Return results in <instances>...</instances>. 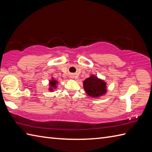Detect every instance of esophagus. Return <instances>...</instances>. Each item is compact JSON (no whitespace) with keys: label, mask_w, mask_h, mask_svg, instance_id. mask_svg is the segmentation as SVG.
<instances>
[{"label":"esophagus","mask_w":152,"mask_h":152,"mask_svg":"<svg viewBox=\"0 0 152 152\" xmlns=\"http://www.w3.org/2000/svg\"><path fill=\"white\" fill-rule=\"evenodd\" d=\"M70 78H74V77H75V76H74V75H73V74H71V75H70Z\"/></svg>","instance_id":"obj_1"}]
</instances>
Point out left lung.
Listing matches in <instances>:
<instances>
[{
  "mask_svg": "<svg viewBox=\"0 0 152 152\" xmlns=\"http://www.w3.org/2000/svg\"><path fill=\"white\" fill-rule=\"evenodd\" d=\"M83 86L86 93L93 98L99 97L107 92L106 83L95 75H91L83 82Z\"/></svg>",
  "mask_w": 152,
  "mask_h": 152,
  "instance_id": "left-lung-1",
  "label": "left lung"
}]
</instances>
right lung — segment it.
Listing matches in <instances>:
<instances>
[{"instance_id":"right-lung-1","label":"right lung","mask_w":152,"mask_h":152,"mask_svg":"<svg viewBox=\"0 0 152 152\" xmlns=\"http://www.w3.org/2000/svg\"><path fill=\"white\" fill-rule=\"evenodd\" d=\"M58 84V82L57 80H54L53 78L51 79V80H50V82H49V85H50V88H49V91H53L54 89H56L57 88V85Z\"/></svg>"}]
</instances>
